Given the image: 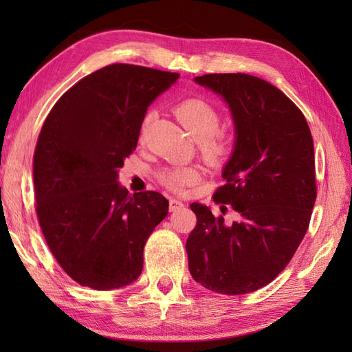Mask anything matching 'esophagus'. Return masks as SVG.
Here are the masks:
<instances>
[{"instance_id": "obj_1", "label": "esophagus", "mask_w": 352, "mask_h": 352, "mask_svg": "<svg viewBox=\"0 0 352 352\" xmlns=\"http://www.w3.org/2000/svg\"><path fill=\"white\" fill-rule=\"evenodd\" d=\"M184 207V204L182 203V201H178V199H170L169 201V210L170 212H177V210H180V208H183Z\"/></svg>"}]
</instances>
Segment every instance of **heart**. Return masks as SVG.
I'll use <instances>...</instances> for the list:
<instances>
[{
    "label": "heart",
    "instance_id": "1",
    "mask_svg": "<svg viewBox=\"0 0 352 352\" xmlns=\"http://www.w3.org/2000/svg\"><path fill=\"white\" fill-rule=\"evenodd\" d=\"M175 115L186 126L193 139L199 142V153L208 163H221L233 149V140L228 134L218 131L221 125V113L214 104L204 98H188L178 102ZM154 116L153 111L142 119L140 136H144L146 126ZM197 178V170L189 166H172L163 169L159 180L170 190H182Z\"/></svg>",
    "mask_w": 352,
    "mask_h": 352
}]
</instances>
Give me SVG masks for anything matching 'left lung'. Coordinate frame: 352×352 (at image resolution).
Wrapping results in <instances>:
<instances>
[{
  "mask_svg": "<svg viewBox=\"0 0 352 352\" xmlns=\"http://www.w3.org/2000/svg\"><path fill=\"white\" fill-rule=\"evenodd\" d=\"M198 85L219 94L234 119L236 144L216 204L199 203L186 242L193 280L212 292L243 295L271 283L294 257L316 201L313 138L302 111L280 89L248 74H206Z\"/></svg>",
  "mask_w": 352,
  "mask_h": 352,
  "instance_id": "left-lung-1",
  "label": "left lung"
}]
</instances>
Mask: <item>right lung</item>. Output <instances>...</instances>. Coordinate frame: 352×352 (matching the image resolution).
I'll use <instances>...</instances> for the list:
<instances>
[{"label":"right lung","instance_id":"obj_1","mask_svg":"<svg viewBox=\"0 0 352 352\" xmlns=\"http://www.w3.org/2000/svg\"><path fill=\"white\" fill-rule=\"evenodd\" d=\"M177 72L113 63L89 74L51 109L33 157L36 214L57 263L95 290L124 287L144 267V246L166 218L162 193L130 195L118 170L140 124Z\"/></svg>","mask_w":352,"mask_h":352}]
</instances>
